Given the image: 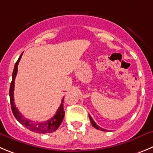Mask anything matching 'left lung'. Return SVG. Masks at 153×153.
<instances>
[{
    "label": "left lung",
    "mask_w": 153,
    "mask_h": 153,
    "mask_svg": "<svg viewBox=\"0 0 153 153\" xmlns=\"http://www.w3.org/2000/svg\"><path fill=\"white\" fill-rule=\"evenodd\" d=\"M89 118H90V120H91V125H92L93 126H94V128H96V129H97V130H100V131H107V130L103 129V128H100V127L98 126V125L96 124V122H94V120H93V118H91V116L90 115H89Z\"/></svg>",
    "instance_id": "8db88e82"
}]
</instances>
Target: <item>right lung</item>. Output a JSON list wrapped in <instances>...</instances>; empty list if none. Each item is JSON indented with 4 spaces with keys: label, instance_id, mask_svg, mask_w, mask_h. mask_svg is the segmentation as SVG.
<instances>
[{
    "label": "right lung",
    "instance_id": "1",
    "mask_svg": "<svg viewBox=\"0 0 153 153\" xmlns=\"http://www.w3.org/2000/svg\"><path fill=\"white\" fill-rule=\"evenodd\" d=\"M22 53L19 57L18 60L16 62L15 66H14L13 72L12 75V81L10 84V105L12 112L15 118H16L17 121L20 124H22L23 126L28 128L30 131L33 132L38 133V134H48V133H52L55 131L57 128H59V125L62 123L63 120L64 115H65V112L63 109V99L62 98L61 105H59V109H57L56 113L54 115L53 118L51 119L45 121L44 122H35L32 121H29L27 118H24L22 115V114L19 112L18 109L14 103V98H13V91H14V81H15L17 71H18V64L19 62V60L21 59Z\"/></svg>",
    "mask_w": 153,
    "mask_h": 153
}]
</instances>
